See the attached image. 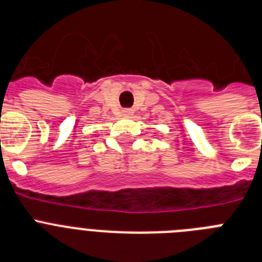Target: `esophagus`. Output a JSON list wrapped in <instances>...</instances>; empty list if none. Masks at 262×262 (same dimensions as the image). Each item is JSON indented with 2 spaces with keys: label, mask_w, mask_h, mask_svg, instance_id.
<instances>
[{
  "label": "esophagus",
  "mask_w": 262,
  "mask_h": 262,
  "mask_svg": "<svg viewBox=\"0 0 262 262\" xmlns=\"http://www.w3.org/2000/svg\"><path fill=\"white\" fill-rule=\"evenodd\" d=\"M133 113H134V111L131 110V108H124V110H122V115H123V117H126V118L131 117V115H133Z\"/></svg>",
  "instance_id": "1"
}]
</instances>
